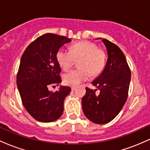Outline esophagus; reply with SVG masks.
<instances>
[{
    "mask_svg": "<svg viewBox=\"0 0 150 150\" xmlns=\"http://www.w3.org/2000/svg\"><path fill=\"white\" fill-rule=\"evenodd\" d=\"M75 88H76V86H75V85H72L71 86V89H72V90H74V89H75Z\"/></svg>",
    "mask_w": 150,
    "mask_h": 150,
    "instance_id": "esophagus-1",
    "label": "esophagus"
}]
</instances>
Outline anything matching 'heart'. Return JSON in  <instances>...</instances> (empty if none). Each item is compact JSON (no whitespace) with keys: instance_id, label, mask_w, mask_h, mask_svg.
Returning a JSON list of instances; mask_svg holds the SVG:
<instances>
[{"instance_id":"obj_1","label":"heart","mask_w":150,"mask_h":150,"mask_svg":"<svg viewBox=\"0 0 150 150\" xmlns=\"http://www.w3.org/2000/svg\"><path fill=\"white\" fill-rule=\"evenodd\" d=\"M75 60H80L77 63L80 68L63 75V80L67 85H78L88 80L91 75H99L106 64V54L97 44L89 41L75 43L72 45L70 51L61 48L56 53V61L64 70L69 69Z\"/></svg>"}]
</instances>
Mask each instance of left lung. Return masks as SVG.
<instances>
[{"label":"left lung","mask_w":150,"mask_h":150,"mask_svg":"<svg viewBox=\"0 0 150 150\" xmlns=\"http://www.w3.org/2000/svg\"><path fill=\"white\" fill-rule=\"evenodd\" d=\"M102 42L107 50L108 59L102 73L92 82L96 89L86 87L82 98L85 116L93 123H109L124 106L128 96L131 73L125 55L118 46L106 39ZM100 91L97 96L96 91Z\"/></svg>","instance_id":"8db88e82"}]
</instances>
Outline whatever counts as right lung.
Here are the masks:
<instances>
[{"label": "right lung", "mask_w": 150, "mask_h": 150, "mask_svg": "<svg viewBox=\"0 0 150 150\" xmlns=\"http://www.w3.org/2000/svg\"><path fill=\"white\" fill-rule=\"evenodd\" d=\"M70 42L66 37L45 34L31 43L21 57L17 85L25 109L39 122H53L63 114L64 99L71 89L61 86L53 92L49 88L62 82L56 53Z\"/></svg>", "instance_id": "1"}]
</instances>
